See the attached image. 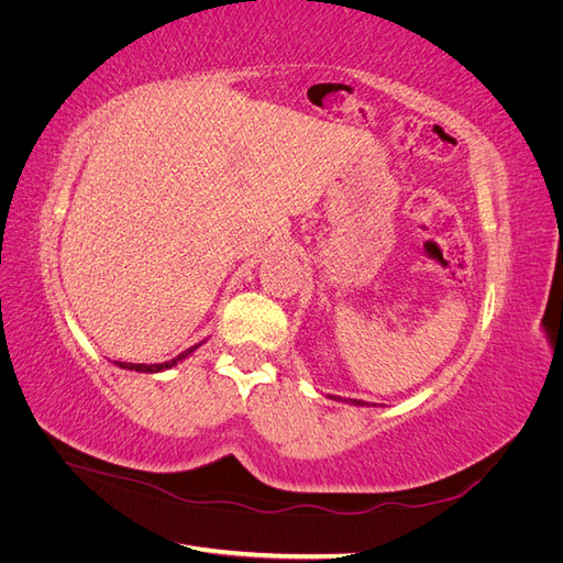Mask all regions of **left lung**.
Instances as JSON below:
<instances>
[{
  "label": "left lung",
  "mask_w": 563,
  "mask_h": 563,
  "mask_svg": "<svg viewBox=\"0 0 563 563\" xmlns=\"http://www.w3.org/2000/svg\"><path fill=\"white\" fill-rule=\"evenodd\" d=\"M333 401H345V404H354V406H368V404H364V401H360V399H343V397H335V395H329Z\"/></svg>",
  "instance_id": "obj_1"
}]
</instances>
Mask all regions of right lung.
Instances as JSON below:
<instances>
[{
  "label": "right lung",
  "instance_id": "right-lung-1",
  "mask_svg": "<svg viewBox=\"0 0 563 563\" xmlns=\"http://www.w3.org/2000/svg\"><path fill=\"white\" fill-rule=\"evenodd\" d=\"M203 343V340H201ZM201 343H197V345H192V347H187L185 352H180L178 356H174L172 362H164V364H129V362H114L119 368H126V371H139V373H159V371H166V368H174L178 362H183V360H187V356H190Z\"/></svg>",
  "mask_w": 563,
  "mask_h": 563
}]
</instances>
